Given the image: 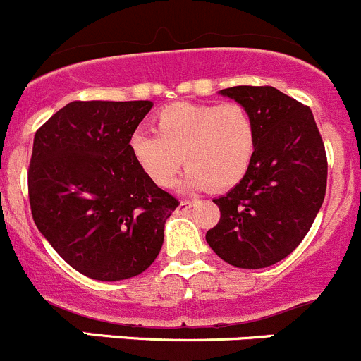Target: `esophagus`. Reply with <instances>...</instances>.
Wrapping results in <instances>:
<instances>
[{"label": "esophagus", "mask_w": 361, "mask_h": 361, "mask_svg": "<svg viewBox=\"0 0 361 361\" xmlns=\"http://www.w3.org/2000/svg\"><path fill=\"white\" fill-rule=\"evenodd\" d=\"M193 202H190V200H183L180 202V204H178V207H177V212H180V214H183V212H188L190 211L191 207H193Z\"/></svg>", "instance_id": "34e87169"}]
</instances>
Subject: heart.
<instances>
[{
    "label": "heart",
    "mask_w": 361,
    "mask_h": 361,
    "mask_svg": "<svg viewBox=\"0 0 361 361\" xmlns=\"http://www.w3.org/2000/svg\"><path fill=\"white\" fill-rule=\"evenodd\" d=\"M255 149V123L238 102H175L157 111L154 131L138 129L129 138L133 159L157 186H171L184 161L183 188L188 191L235 186L248 171Z\"/></svg>",
    "instance_id": "1"
}]
</instances>
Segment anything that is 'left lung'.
Returning <instances> with one entry per match:
<instances>
[{
    "mask_svg": "<svg viewBox=\"0 0 361 361\" xmlns=\"http://www.w3.org/2000/svg\"><path fill=\"white\" fill-rule=\"evenodd\" d=\"M252 115L257 149L245 177L214 198L221 218L205 234L212 252L243 269L273 266L308 234L326 195L328 161L310 108L273 87H232Z\"/></svg>",
    "mask_w": 361,
    "mask_h": 361,
    "instance_id": "8db88e82",
    "label": "left lung"
}]
</instances>
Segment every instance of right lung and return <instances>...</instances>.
<instances>
[{
  "label": "right lung",
  "mask_w": 361,
  "mask_h": 361,
  "mask_svg": "<svg viewBox=\"0 0 361 361\" xmlns=\"http://www.w3.org/2000/svg\"><path fill=\"white\" fill-rule=\"evenodd\" d=\"M150 101H74L33 140L28 170L33 221L58 255L101 281L143 273L159 255L177 198L129 152Z\"/></svg>",
  "instance_id": "1"
}]
</instances>
